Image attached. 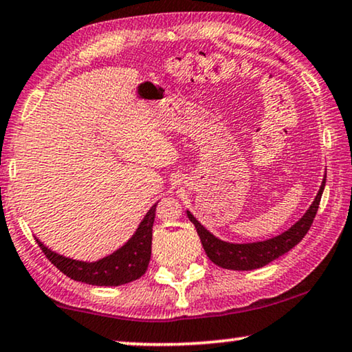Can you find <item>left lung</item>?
Instances as JSON below:
<instances>
[{"label":"left lung","instance_id":"left-lung-1","mask_svg":"<svg viewBox=\"0 0 352 352\" xmlns=\"http://www.w3.org/2000/svg\"><path fill=\"white\" fill-rule=\"evenodd\" d=\"M326 186V177H324L322 185L319 188L318 196L314 197L310 208L307 213L294 224L291 229L283 232L278 237L264 240V242L256 243H228L214 237L208 230L197 221L192 214L188 212V218L196 226V230L201 237V242L208 259L223 269L229 270H253L259 269L269 264V262L275 261L283 256L287 251L292 250L300 240L305 237L308 230H310L313 219L316 217V212L319 208V202H321V196Z\"/></svg>","mask_w":352,"mask_h":352}]
</instances>
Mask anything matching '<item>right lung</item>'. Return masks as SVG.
Returning a JSON list of instances; mask_svg holds the SVG:
<instances>
[{"instance_id":"add662e5","label":"right lung","mask_w":352,"mask_h":352,"mask_svg":"<svg viewBox=\"0 0 352 352\" xmlns=\"http://www.w3.org/2000/svg\"><path fill=\"white\" fill-rule=\"evenodd\" d=\"M156 204L145 214L144 221L139 224L135 234L126 242L122 248L115 251L107 258L96 262H82L65 258L54 253L36 240L41 246L42 253L47 256L56 269L63 272L71 280L87 283L93 286H120L131 283L142 276L151 256V229L155 223Z\"/></svg>"}]
</instances>
